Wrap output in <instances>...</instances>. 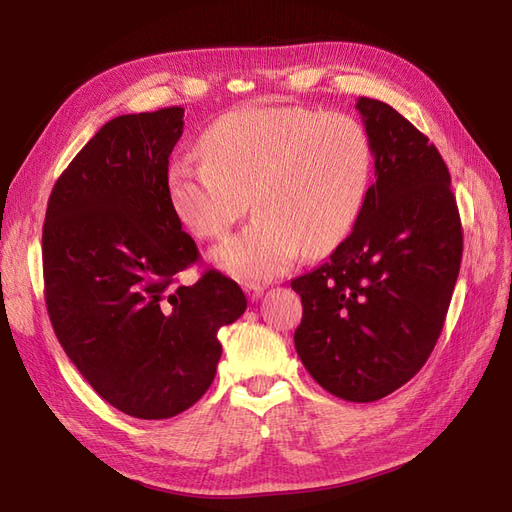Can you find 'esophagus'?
Here are the masks:
<instances>
[{
	"label": "esophagus",
	"mask_w": 512,
	"mask_h": 512,
	"mask_svg": "<svg viewBox=\"0 0 512 512\" xmlns=\"http://www.w3.org/2000/svg\"><path fill=\"white\" fill-rule=\"evenodd\" d=\"M262 292H265V288H262L260 284H245V294L252 301H258L262 297Z\"/></svg>",
	"instance_id": "esophagus-1"
}]
</instances>
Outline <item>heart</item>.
Listing matches in <instances>:
<instances>
[{
    "label": "heart",
    "instance_id": "1",
    "mask_svg": "<svg viewBox=\"0 0 512 512\" xmlns=\"http://www.w3.org/2000/svg\"><path fill=\"white\" fill-rule=\"evenodd\" d=\"M200 153L203 162H170V207L192 237L218 241L252 205L256 220L213 252L239 280L280 275L303 250L333 252L359 222L374 177L363 123L305 106L232 111L203 134Z\"/></svg>",
    "mask_w": 512,
    "mask_h": 512
}]
</instances>
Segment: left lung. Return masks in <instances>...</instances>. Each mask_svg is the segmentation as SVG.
<instances>
[{
  "mask_svg": "<svg viewBox=\"0 0 512 512\" xmlns=\"http://www.w3.org/2000/svg\"><path fill=\"white\" fill-rule=\"evenodd\" d=\"M376 183L329 260L290 286L303 320L294 348L335 397L367 404L425 365L444 327L463 235L451 175L425 134L380 100L359 98Z\"/></svg>",
  "mask_w": 512,
  "mask_h": 512,
  "instance_id": "8db88e82",
  "label": "left lung"
}]
</instances>
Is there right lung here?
I'll use <instances>...</instances> for the list:
<instances>
[{
    "instance_id": "1",
    "label": "right lung",
    "mask_w": 512,
    "mask_h": 512,
    "mask_svg": "<svg viewBox=\"0 0 512 512\" xmlns=\"http://www.w3.org/2000/svg\"><path fill=\"white\" fill-rule=\"evenodd\" d=\"M183 108L115 117L61 173L42 228L44 299L68 359L117 410L170 418L207 393L218 331L247 307L237 282L205 271L166 192Z\"/></svg>"
}]
</instances>
